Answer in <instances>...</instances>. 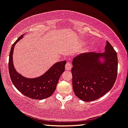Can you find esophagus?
<instances>
[{
  "label": "esophagus",
  "mask_w": 128,
  "mask_h": 128,
  "mask_svg": "<svg viewBox=\"0 0 128 128\" xmlns=\"http://www.w3.org/2000/svg\"><path fill=\"white\" fill-rule=\"evenodd\" d=\"M72 68V65L70 62H67L66 65V70H70Z\"/></svg>",
  "instance_id": "1"
}]
</instances>
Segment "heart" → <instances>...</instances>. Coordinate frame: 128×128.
<instances>
[{
    "label": "heart",
    "mask_w": 128,
    "mask_h": 128,
    "mask_svg": "<svg viewBox=\"0 0 128 128\" xmlns=\"http://www.w3.org/2000/svg\"><path fill=\"white\" fill-rule=\"evenodd\" d=\"M88 43V42H82V45H84V46H85V45H86V44Z\"/></svg>",
    "instance_id": "b5f03b06"
}]
</instances>
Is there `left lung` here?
Segmentation results:
<instances>
[{
  "mask_svg": "<svg viewBox=\"0 0 128 128\" xmlns=\"http://www.w3.org/2000/svg\"><path fill=\"white\" fill-rule=\"evenodd\" d=\"M73 90L84 101L100 98L110 90L116 82L118 68L117 54L106 42L103 53L82 54L72 61Z\"/></svg>",
  "mask_w": 128,
  "mask_h": 128,
  "instance_id": "left-lung-1",
  "label": "left lung"
}]
</instances>
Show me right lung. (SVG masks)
Here are the masks:
<instances>
[{
  "label": "right lung",
  "instance_id": "add662e5",
  "mask_svg": "<svg viewBox=\"0 0 128 128\" xmlns=\"http://www.w3.org/2000/svg\"><path fill=\"white\" fill-rule=\"evenodd\" d=\"M24 35L20 36L11 47L8 62L10 78L16 88L24 96L36 100L46 98L51 96L55 90L60 77L65 70L66 62L64 60L56 62L44 74L37 78H28L22 76L14 67L13 52L16 44L23 38Z\"/></svg>",
  "mask_w": 128,
  "mask_h": 128
}]
</instances>
